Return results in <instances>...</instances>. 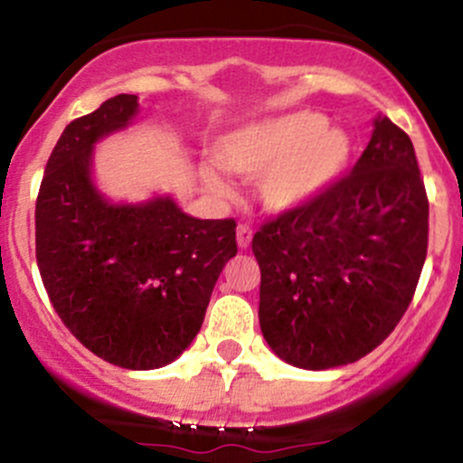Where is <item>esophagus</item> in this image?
<instances>
[{
  "mask_svg": "<svg viewBox=\"0 0 463 463\" xmlns=\"http://www.w3.org/2000/svg\"><path fill=\"white\" fill-rule=\"evenodd\" d=\"M250 241H253V228L246 226V223H240L237 226V244H240V249H249Z\"/></svg>",
  "mask_w": 463,
  "mask_h": 463,
  "instance_id": "obj_1",
  "label": "esophagus"
}]
</instances>
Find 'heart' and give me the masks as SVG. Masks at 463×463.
<instances>
[{
  "mask_svg": "<svg viewBox=\"0 0 463 463\" xmlns=\"http://www.w3.org/2000/svg\"><path fill=\"white\" fill-rule=\"evenodd\" d=\"M354 145L347 132L329 128L316 111H293L241 125L217 145V163L240 176H260L258 194L266 210L284 213L325 193L347 172ZM205 184L226 193L213 167L203 170Z\"/></svg>",
  "mask_w": 463,
  "mask_h": 463,
  "instance_id": "obj_1",
  "label": "heart"
}]
</instances>
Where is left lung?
I'll use <instances>...</instances> for the list:
<instances>
[{"instance_id": "1", "label": "left lung", "mask_w": 463, "mask_h": 463, "mask_svg": "<svg viewBox=\"0 0 463 463\" xmlns=\"http://www.w3.org/2000/svg\"><path fill=\"white\" fill-rule=\"evenodd\" d=\"M260 326L282 361L329 370L394 331L428 253V194L412 141L390 118L347 176L261 223Z\"/></svg>"}]
</instances>
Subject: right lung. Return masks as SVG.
<instances>
[{"label":"right lung","mask_w":463,"mask_h":463,"mask_svg":"<svg viewBox=\"0 0 463 463\" xmlns=\"http://www.w3.org/2000/svg\"><path fill=\"white\" fill-rule=\"evenodd\" d=\"M138 96L120 93L71 120L35 203V258L67 329L111 365L156 370L202 329L214 282L237 255L235 219H194L170 197L109 203L91 181L96 141L128 128Z\"/></svg>","instance_id":"right-lung-1"}]
</instances>
